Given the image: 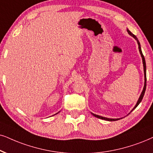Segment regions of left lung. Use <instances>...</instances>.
<instances>
[{
    "instance_id": "8db88e82",
    "label": "left lung",
    "mask_w": 153,
    "mask_h": 153,
    "mask_svg": "<svg viewBox=\"0 0 153 153\" xmlns=\"http://www.w3.org/2000/svg\"><path fill=\"white\" fill-rule=\"evenodd\" d=\"M127 32H128V33L130 34L131 36H132L133 38L135 39L137 41V43L138 44V49H139V51H140V53L141 55V57H142V60H143V69H144V75H145V83H144V88H143V90L142 92H141V94L140 96V97H139V99L138 100V102H137V103L136 104V106H135L134 107H133V109H132V111L133 109H135L136 108L138 107V105L140 103V102L142 101L143 98V96H144V94H145V92H146V60H145V58H144V56L143 54L142 53V51H141V48H140V42H139L138 38L136 37V36H135L134 34L133 33H131V32L129 31L128 30H127ZM130 112V113H131ZM129 113V114H130ZM92 114L94 116V117H95L97 118H98V119H104V120H106V121H117V120H119L120 119H109V118H106V117H101V116H99V115H97V114H94L92 113Z\"/></svg>"
}]
</instances>
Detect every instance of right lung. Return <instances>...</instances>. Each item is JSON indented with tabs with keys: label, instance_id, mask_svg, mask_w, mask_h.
<instances>
[{
	"label": "right lung",
	"instance_id": "1",
	"mask_svg": "<svg viewBox=\"0 0 153 153\" xmlns=\"http://www.w3.org/2000/svg\"><path fill=\"white\" fill-rule=\"evenodd\" d=\"M57 114H58V113H57Z\"/></svg>",
	"mask_w": 153,
	"mask_h": 153
}]
</instances>
